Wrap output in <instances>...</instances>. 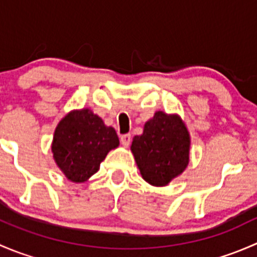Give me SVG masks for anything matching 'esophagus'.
I'll list each match as a JSON object with an SVG mask.
<instances>
[{
    "label": "esophagus",
    "instance_id": "34e87169",
    "mask_svg": "<svg viewBox=\"0 0 257 257\" xmlns=\"http://www.w3.org/2000/svg\"><path fill=\"white\" fill-rule=\"evenodd\" d=\"M132 142V136L131 134H124V136L120 137V143L124 145V147H128Z\"/></svg>",
    "mask_w": 257,
    "mask_h": 257
}]
</instances>
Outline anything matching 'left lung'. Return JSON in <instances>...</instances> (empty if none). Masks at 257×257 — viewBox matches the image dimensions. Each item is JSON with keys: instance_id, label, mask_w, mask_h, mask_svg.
<instances>
[{"instance_id": "left-lung-1", "label": "left lung", "mask_w": 257, "mask_h": 257, "mask_svg": "<svg viewBox=\"0 0 257 257\" xmlns=\"http://www.w3.org/2000/svg\"><path fill=\"white\" fill-rule=\"evenodd\" d=\"M131 150L144 180L165 186L188 167L190 136L178 114L159 110L134 137Z\"/></svg>"}]
</instances>
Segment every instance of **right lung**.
I'll use <instances>...</instances> for the list:
<instances>
[{
  "mask_svg": "<svg viewBox=\"0 0 257 257\" xmlns=\"http://www.w3.org/2000/svg\"><path fill=\"white\" fill-rule=\"evenodd\" d=\"M119 145L112 126L88 108L72 110L57 125L52 142L53 159L64 175L84 183L99 170L108 153Z\"/></svg>",
  "mask_w": 257,
  "mask_h": 257,
  "instance_id": "obj_1",
  "label": "right lung"
}]
</instances>
